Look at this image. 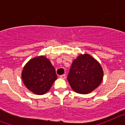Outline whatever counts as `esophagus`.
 Listing matches in <instances>:
<instances>
[{"mask_svg": "<svg viewBox=\"0 0 125 125\" xmlns=\"http://www.w3.org/2000/svg\"><path fill=\"white\" fill-rule=\"evenodd\" d=\"M59 78H61V79H64L65 78H66V74H62V75H61L60 76H59Z\"/></svg>", "mask_w": 125, "mask_h": 125, "instance_id": "obj_1", "label": "esophagus"}]
</instances>
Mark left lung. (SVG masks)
I'll return each instance as SVG.
<instances>
[{"label": "left lung", "mask_w": 125, "mask_h": 125, "mask_svg": "<svg viewBox=\"0 0 125 125\" xmlns=\"http://www.w3.org/2000/svg\"><path fill=\"white\" fill-rule=\"evenodd\" d=\"M103 71L101 65L89 54H81L73 62L68 80L75 92L88 94L101 84Z\"/></svg>", "instance_id": "8db88e82"}]
</instances>
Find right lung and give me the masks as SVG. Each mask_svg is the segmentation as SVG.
Masks as SVG:
<instances>
[{"label":"right lung","mask_w":125,"mask_h":125,"mask_svg":"<svg viewBox=\"0 0 125 125\" xmlns=\"http://www.w3.org/2000/svg\"><path fill=\"white\" fill-rule=\"evenodd\" d=\"M22 78L24 84L36 94H44L49 91L57 79L54 68L44 56L34 57L23 69Z\"/></svg>","instance_id":"1"}]
</instances>
